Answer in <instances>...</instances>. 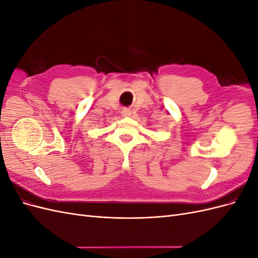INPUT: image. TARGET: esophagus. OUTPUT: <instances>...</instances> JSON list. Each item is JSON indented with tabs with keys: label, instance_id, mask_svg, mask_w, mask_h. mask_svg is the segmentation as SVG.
<instances>
[{
	"label": "esophagus",
	"instance_id": "obj_1",
	"mask_svg": "<svg viewBox=\"0 0 258 258\" xmlns=\"http://www.w3.org/2000/svg\"><path fill=\"white\" fill-rule=\"evenodd\" d=\"M121 113H122L123 116H129L130 115V111L129 110H122Z\"/></svg>",
	"mask_w": 258,
	"mask_h": 258
}]
</instances>
